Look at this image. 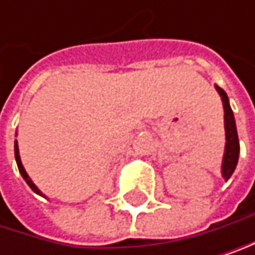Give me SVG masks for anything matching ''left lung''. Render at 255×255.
<instances>
[{"label":"left lung","mask_w":255,"mask_h":255,"mask_svg":"<svg viewBox=\"0 0 255 255\" xmlns=\"http://www.w3.org/2000/svg\"><path fill=\"white\" fill-rule=\"evenodd\" d=\"M217 92L222 96L223 109H225V131H227V145H225V156H223V163H222V174L225 179H230L231 174L236 170V165L239 160V153H240V145H239V136L236 130V121L234 115L228 102V96L225 93L223 89L216 87Z\"/></svg>","instance_id":"8db88e82"}]
</instances>
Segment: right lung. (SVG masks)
Returning a JSON list of instances; mask_svg holds the SVG:
<instances>
[{
	"label": "right lung",
	"instance_id": "add662e5",
	"mask_svg": "<svg viewBox=\"0 0 255 255\" xmlns=\"http://www.w3.org/2000/svg\"><path fill=\"white\" fill-rule=\"evenodd\" d=\"M15 159H16V163H18V170H19L21 176L24 177V180L27 182V185H28V187H30L36 194H41V191L35 187V183L32 182V179L28 177V174H27L25 170H24V166H22V163H21V159H19V151H18V145H16V142H15Z\"/></svg>",
	"mask_w": 255,
	"mask_h": 255
}]
</instances>
